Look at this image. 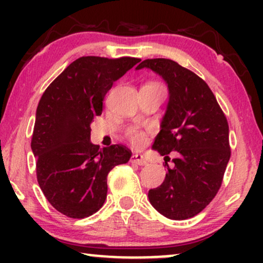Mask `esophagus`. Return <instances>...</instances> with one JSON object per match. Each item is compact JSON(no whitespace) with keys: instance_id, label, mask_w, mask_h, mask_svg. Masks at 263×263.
I'll list each match as a JSON object with an SVG mask.
<instances>
[{"instance_id":"34e87169","label":"esophagus","mask_w":263,"mask_h":263,"mask_svg":"<svg viewBox=\"0 0 263 263\" xmlns=\"http://www.w3.org/2000/svg\"><path fill=\"white\" fill-rule=\"evenodd\" d=\"M130 161L134 164L140 165V166H143V165L147 164V160L143 158V156H141V154H133Z\"/></svg>"}]
</instances>
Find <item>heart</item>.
I'll return each instance as SVG.
<instances>
[{
	"instance_id": "b5f03b06",
	"label": "heart",
	"mask_w": 263,
	"mask_h": 263,
	"mask_svg": "<svg viewBox=\"0 0 263 263\" xmlns=\"http://www.w3.org/2000/svg\"><path fill=\"white\" fill-rule=\"evenodd\" d=\"M128 136H129V139L132 140V142H134V143H141L143 140H145V134L136 128L129 129Z\"/></svg>"
}]
</instances>
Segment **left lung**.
<instances>
[{"instance_id":"obj_1","label":"left lung","mask_w":263,"mask_h":263,"mask_svg":"<svg viewBox=\"0 0 263 263\" xmlns=\"http://www.w3.org/2000/svg\"><path fill=\"white\" fill-rule=\"evenodd\" d=\"M167 84L168 103L153 149L176 152L172 167L165 163L164 182L148 192L152 206L164 217L184 220L199 214L217 195L231 156L229 124L213 92L192 70L167 59L145 60Z\"/></svg>"}]
</instances>
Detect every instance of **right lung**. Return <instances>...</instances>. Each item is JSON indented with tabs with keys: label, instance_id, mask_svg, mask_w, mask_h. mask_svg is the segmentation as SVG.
Returning <instances> with one entry per match:
<instances>
[{
	"label": "right lung",
	"instance_id": "add662e5",
	"mask_svg": "<svg viewBox=\"0 0 263 263\" xmlns=\"http://www.w3.org/2000/svg\"><path fill=\"white\" fill-rule=\"evenodd\" d=\"M140 61L80 57L39 100L31 141L38 184L50 204L67 217L82 219L98 212L106 199L107 174L130 159L132 151L125 146L102 149L89 139L104 97Z\"/></svg>",
	"mask_w": 263,
	"mask_h": 263
}]
</instances>
